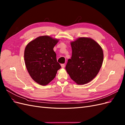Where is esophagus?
<instances>
[{
  "mask_svg": "<svg viewBox=\"0 0 125 125\" xmlns=\"http://www.w3.org/2000/svg\"><path fill=\"white\" fill-rule=\"evenodd\" d=\"M61 67L62 68H63L65 67V64H61Z\"/></svg>",
  "mask_w": 125,
  "mask_h": 125,
  "instance_id": "1",
  "label": "esophagus"
}]
</instances>
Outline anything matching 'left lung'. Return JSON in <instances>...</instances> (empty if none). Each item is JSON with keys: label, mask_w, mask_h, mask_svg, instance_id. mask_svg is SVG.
<instances>
[{"label": "left lung", "mask_w": 125, "mask_h": 125, "mask_svg": "<svg viewBox=\"0 0 125 125\" xmlns=\"http://www.w3.org/2000/svg\"><path fill=\"white\" fill-rule=\"evenodd\" d=\"M72 56L66 70L77 84H84L95 78L102 66L103 51L96 41L90 37H79L70 42Z\"/></svg>", "instance_id": "8db88e82"}]
</instances>
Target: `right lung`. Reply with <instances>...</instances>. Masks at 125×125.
Segmentation results:
<instances>
[{
    "instance_id": "1",
    "label": "right lung",
    "mask_w": 125,
    "mask_h": 125,
    "mask_svg": "<svg viewBox=\"0 0 125 125\" xmlns=\"http://www.w3.org/2000/svg\"><path fill=\"white\" fill-rule=\"evenodd\" d=\"M58 41L48 35L40 36L30 42L25 48L26 69L33 80L41 85H46L53 80L61 68L53 50Z\"/></svg>"
}]
</instances>
